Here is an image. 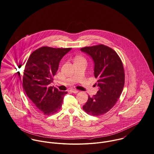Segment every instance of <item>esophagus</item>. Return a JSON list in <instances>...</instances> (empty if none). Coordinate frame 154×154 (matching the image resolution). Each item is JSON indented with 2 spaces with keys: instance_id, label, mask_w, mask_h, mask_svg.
Returning <instances> with one entry per match:
<instances>
[{
  "instance_id": "34e87169",
  "label": "esophagus",
  "mask_w": 154,
  "mask_h": 154,
  "mask_svg": "<svg viewBox=\"0 0 154 154\" xmlns=\"http://www.w3.org/2000/svg\"><path fill=\"white\" fill-rule=\"evenodd\" d=\"M71 91L72 92V93H74V94H76V93H78L79 92V91L76 90V89H71Z\"/></svg>"
}]
</instances>
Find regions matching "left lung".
I'll list each match as a JSON object with an SVG mask.
<instances>
[{
  "label": "left lung",
  "instance_id": "obj_1",
  "mask_svg": "<svg viewBox=\"0 0 154 154\" xmlns=\"http://www.w3.org/2000/svg\"><path fill=\"white\" fill-rule=\"evenodd\" d=\"M94 62V75L99 90L92 97H88L83 106L89 115L98 116L109 112L116 103L123 91L125 73L122 60L112 48L100 44L82 48Z\"/></svg>",
  "mask_w": 154,
  "mask_h": 154
}]
</instances>
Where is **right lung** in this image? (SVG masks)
<instances>
[{
    "mask_svg": "<svg viewBox=\"0 0 154 154\" xmlns=\"http://www.w3.org/2000/svg\"><path fill=\"white\" fill-rule=\"evenodd\" d=\"M71 48L42 47L28 59L23 77V89L35 108L45 115L56 113L62 107L65 91L50 86L62 58Z\"/></svg>",
    "mask_w": 154,
    "mask_h": 154,
    "instance_id": "right-lung-1",
    "label": "right lung"
}]
</instances>
